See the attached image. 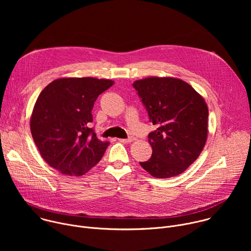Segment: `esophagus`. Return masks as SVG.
Returning <instances> with one entry per match:
<instances>
[{
  "label": "esophagus",
  "mask_w": 251,
  "mask_h": 251,
  "mask_svg": "<svg viewBox=\"0 0 251 251\" xmlns=\"http://www.w3.org/2000/svg\"><path fill=\"white\" fill-rule=\"evenodd\" d=\"M133 140H134L133 137H129L127 139H118V141L122 142V143H131Z\"/></svg>",
  "instance_id": "obj_1"
}]
</instances>
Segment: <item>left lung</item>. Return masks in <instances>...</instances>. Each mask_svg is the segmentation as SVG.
<instances>
[{"instance_id":"8db88e82","label":"left lung","mask_w":251,"mask_h":251,"mask_svg":"<svg viewBox=\"0 0 251 251\" xmlns=\"http://www.w3.org/2000/svg\"><path fill=\"white\" fill-rule=\"evenodd\" d=\"M157 129L149 133L152 156L141 167L159 178L177 176L200 156L207 137L208 110L203 98L187 82L149 77L133 83Z\"/></svg>"}]
</instances>
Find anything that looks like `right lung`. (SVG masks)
Segmentation results:
<instances>
[{
	"mask_svg": "<svg viewBox=\"0 0 251 251\" xmlns=\"http://www.w3.org/2000/svg\"><path fill=\"white\" fill-rule=\"evenodd\" d=\"M113 84L92 77L60 78L41 92L30 131L50 166L63 175L81 176L101 160L109 143L97 139L91 111L97 97Z\"/></svg>",
	"mask_w": 251,
	"mask_h": 251,
	"instance_id": "obj_1",
	"label": "right lung"
}]
</instances>
